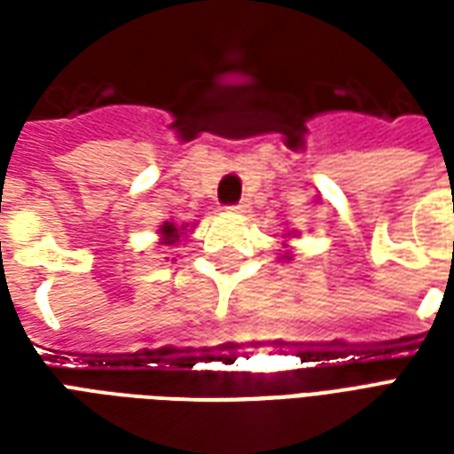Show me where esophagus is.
<instances>
[{
  "label": "esophagus",
  "instance_id": "1",
  "mask_svg": "<svg viewBox=\"0 0 454 454\" xmlns=\"http://www.w3.org/2000/svg\"><path fill=\"white\" fill-rule=\"evenodd\" d=\"M247 208H250V204H247V201H238V204H233V207H228V211H236V214H246Z\"/></svg>",
  "mask_w": 454,
  "mask_h": 454
}]
</instances>
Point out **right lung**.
Listing matches in <instances>:
<instances>
[{"label": "right lung", "instance_id": "right-lung-1", "mask_svg": "<svg viewBox=\"0 0 454 454\" xmlns=\"http://www.w3.org/2000/svg\"><path fill=\"white\" fill-rule=\"evenodd\" d=\"M184 228H177L175 223H165V226L160 228V233H162V246H172V243H177L179 240V233H182Z\"/></svg>", "mask_w": 454, "mask_h": 454}]
</instances>
